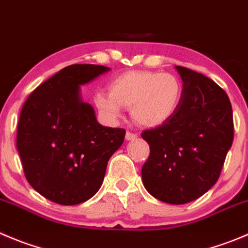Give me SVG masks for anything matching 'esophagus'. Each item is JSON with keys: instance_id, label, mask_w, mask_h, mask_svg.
Masks as SVG:
<instances>
[{"instance_id": "esophagus-1", "label": "esophagus", "mask_w": 248, "mask_h": 248, "mask_svg": "<svg viewBox=\"0 0 248 248\" xmlns=\"http://www.w3.org/2000/svg\"><path fill=\"white\" fill-rule=\"evenodd\" d=\"M138 138V135H136V134H134V133H130V131H126V134H125V139L128 141H133V140H135V139Z\"/></svg>"}]
</instances>
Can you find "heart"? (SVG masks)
Listing matches in <instances>:
<instances>
[{"instance_id": "heart-1", "label": "heart", "mask_w": 248, "mask_h": 248, "mask_svg": "<svg viewBox=\"0 0 248 248\" xmlns=\"http://www.w3.org/2000/svg\"><path fill=\"white\" fill-rule=\"evenodd\" d=\"M109 93L95 95V106L107 122L120 118L123 107H130L133 119L140 125L155 128L168 122L180 106L183 84L170 73L130 70L113 78Z\"/></svg>"}]
</instances>
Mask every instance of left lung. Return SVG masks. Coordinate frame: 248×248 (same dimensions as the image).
Returning a JSON list of instances; mask_svg holds the SVG:
<instances>
[{
	"label": "left lung",
	"instance_id": "obj_1",
	"mask_svg": "<svg viewBox=\"0 0 248 248\" xmlns=\"http://www.w3.org/2000/svg\"><path fill=\"white\" fill-rule=\"evenodd\" d=\"M183 97L175 114L141 134L150 157L141 169L153 197L171 204L195 201L218 180L234 140L232 108L213 80L178 67Z\"/></svg>",
	"mask_w": 248,
	"mask_h": 248
}]
</instances>
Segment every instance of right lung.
I'll return each mask as SVG.
<instances>
[{
  "instance_id": "add662e5",
  "label": "right lung",
  "mask_w": 248,
  "mask_h": 248,
  "mask_svg": "<svg viewBox=\"0 0 248 248\" xmlns=\"http://www.w3.org/2000/svg\"><path fill=\"white\" fill-rule=\"evenodd\" d=\"M109 68L73 64L37 86L22 108L16 150L28 183L47 200L73 206L100 190L125 130L102 126L81 98V85Z\"/></svg>"
}]
</instances>
